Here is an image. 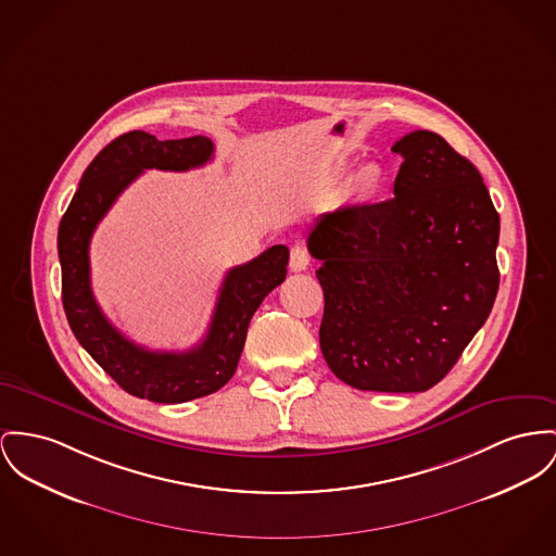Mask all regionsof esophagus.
Instances as JSON below:
<instances>
[{"instance_id": "1", "label": "esophagus", "mask_w": 556, "mask_h": 556, "mask_svg": "<svg viewBox=\"0 0 556 556\" xmlns=\"http://www.w3.org/2000/svg\"><path fill=\"white\" fill-rule=\"evenodd\" d=\"M291 271H305L309 267V253L303 244L291 247V260H289Z\"/></svg>"}]
</instances>
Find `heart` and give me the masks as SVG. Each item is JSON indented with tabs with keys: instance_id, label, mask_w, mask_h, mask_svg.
I'll use <instances>...</instances> for the list:
<instances>
[{
	"instance_id": "1",
	"label": "heart",
	"mask_w": 556,
	"mask_h": 556,
	"mask_svg": "<svg viewBox=\"0 0 556 556\" xmlns=\"http://www.w3.org/2000/svg\"><path fill=\"white\" fill-rule=\"evenodd\" d=\"M383 184V168L377 162H367L343 184L341 198L345 204H361L370 200Z\"/></svg>"
}]
</instances>
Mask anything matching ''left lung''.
<instances>
[{
    "label": "left lung",
    "instance_id": "left-lung-1",
    "mask_svg": "<svg viewBox=\"0 0 556 556\" xmlns=\"http://www.w3.org/2000/svg\"><path fill=\"white\" fill-rule=\"evenodd\" d=\"M394 198L323 215L307 251L325 291L320 350L356 390L426 392L481 329L500 289V215L477 166L408 132Z\"/></svg>",
    "mask_w": 556,
    "mask_h": 556
}]
</instances>
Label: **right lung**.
I'll return each mask as SVG.
<instances>
[{
    "label": "right lung",
    "mask_w": 556,
    "mask_h": 556,
    "mask_svg": "<svg viewBox=\"0 0 556 556\" xmlns=\"http://www.w3.org/2000/svg\"><path fill=\"white\" fill-rule=\"evenodd\" d=\"M215 146L208 137L157 141L143 130L117 137L84 170L59 225L63 307L81 348L113 381L151 403H187L223 388L236 372L247 331L261 301L287 278L289 249L276 244L223 278L206 337L187 352H151L126 339L101 312L90 287V238L115 198L143 170L204 166Z\"/></svg>",
    "instance_id": "add662e5"
}]
</instances>
